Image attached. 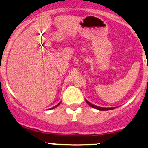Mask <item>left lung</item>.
Wrapping results in <instances>:
<instances>
[{
  "label": "left lung",
  "instance_id": "1",
  "mask_svg": "<svg viewBox=\"0 0 148 148\" xmlns=\"http://www.w3.org/2000/svg\"><path fill=\"white\" fill-rule=\"evenodd\" d=\"M85 101H86V103H88V105H89L90 107L93 108H95V109L97 110H102V111H104V110H113L115 109V107H112V108H103V107H99V106H95V105H93L92 104V103H90L89 101H88L87 100H85Z\"/></svg>",
  "mask_w": 148,
  "mask_h": 148
}]
</instances>
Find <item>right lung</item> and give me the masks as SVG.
Returning a JSON list of instances; mask_svg holds the SVG:
<instances>
[{
    "label": "right lung",
    "instance_id": "right-lung-1",
    "mask_svg": "<svg viewBox=\"0 0 148 148\" xmlns=\"http://www.w3.org/2000/svg\"><path fill=\"white\" fill-rule=\"evenodd\" d=\"M60 103H58V105H56V106H54V107H53V108H50V110H51V109H54V108H56V107H57V106H59V105H60Z\"/></svg>",
    "mask_w": 148,
    "mask_h": 148
}]
</instances>
